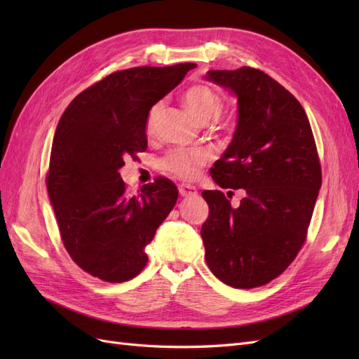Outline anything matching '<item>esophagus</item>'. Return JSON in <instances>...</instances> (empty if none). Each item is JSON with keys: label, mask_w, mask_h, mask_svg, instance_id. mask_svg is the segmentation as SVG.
I'll return each instance as SVG.
<instances>
[{"label": "esophagus", "mask_w": 359, "mask_h": 359, "mask_svg": "<svg viewBox=\"0 0 359 359\" xmlns=\"http://www.w3.org/2000/svg\"><path fill=\"white\" fill-rule=\"evenodd\" d=\"M178 190H180V194L182 198H189V196H196L198 194V190H196V187H193V186H190V184H180V187H178Z\"/></svg>", "instance_id": "obj_1"}]
</instances>
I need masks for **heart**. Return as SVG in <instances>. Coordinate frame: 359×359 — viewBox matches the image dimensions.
<instances>
[{"mask_svg": "<svg viewBox=\"0 0 359 359\" xmlns=\"http://www.w3.org/2000/svg\"><path fill=\"white\" fill-rule=\"evenodd\" d=\"M182 104L187 112L199 121L201 124H208L215 116L220 114L222 109V99L211 86L205 83H194L182 93ZM161 103H156L151 107L148 115V128L153 127L157 115L160 114ZM208 160V154L202 149H173L172 153L166 156L161 161V166L166 170L175 173L182 178H193L198 173L201 165Z\"/></svg>", "mask_w": 359, "mask_h": 359, "instance_id": "1", "label": "heart"}]
</instances>
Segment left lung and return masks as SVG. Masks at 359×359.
<instances>
[{
    "instance_id": "8db88e82",
    "label": "left lung",
    "mask_w": 359,
    "mask_h": 359,
    "mask_svg": "<svg viewBox=\"0 0 359 359\" xmlns=\"http://www.w3.org/2000/svg\"><path fill=\"white\" fill-rule=\"evenodd\" d=\"M205 79L238 100L235 133L212 180L245 190L238 208L222 191H202L205 259L223 283L252 289L283 273L306 241L322 184L316 144L301 103L264 72L210 70Z\"/></svg>"
}]
</instances>
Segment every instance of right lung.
Returning <instances> with one entry per match:
<instances>
[{"label":"right lung","mask_w":359,"mask_h":359,"mask_svg":"<svg viewBox=\"0 0 359 359\" xmlns=\"http://www.w3.org/2000/svg\"><path fill=\"white\" fill-rule=\"evenodd\" d=\"M193 62L115 72L82 91L60 118L46 186L64 247L86 273L109 283L136 277L145 247L178 199L168 178L130 196L124 157L148 147L149 109L184 79Z\"/></svg>","instance_id":"right-lung-1"}]
</instances>
